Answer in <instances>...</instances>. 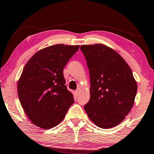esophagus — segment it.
I'll use <instances>...</instances> for the list:
<instances>
[{"label":"esophagus","instance_id":"34e87169","mask_svg":"<svg viewBox=\"0 0 154 154\" xmlns=\"http://www.w3.org/2000/svg\"><path fill=\"white\" fill-rule=\"evenodd\" d=\"M79 92H80V89H77L75 91V94H76V95H77V96H78L79 94Z\"/></svg>","mask_w":154,"mask_h":154}]
</instances>
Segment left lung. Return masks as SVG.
<instances>
[{"label":"left lung","mask_w":154,"mask_h":154,"mask_svg":"<svg viewBox=\"0 0 154 154\" xmlns=\"http://www.w3.org/2000/svg\"><path fill=\"white\" fill-rule=\"evenodd\" d=\"M90 75V99L85 105L96 125L109 129L122 122L137 91L132 69L122 56L106 45H82Z\"/></svg>","instance_id":"obj_1"}]
</instances>
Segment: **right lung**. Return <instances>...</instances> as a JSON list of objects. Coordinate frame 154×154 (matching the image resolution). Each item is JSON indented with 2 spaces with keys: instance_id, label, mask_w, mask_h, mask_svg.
I'll use <instances>...</instances> for the list:
<instances>
[{
  "instance_id": "right-lung-1",
  "label": "right lung",
  "mask_w": 154,
  "mask_h": 154,
  "mask_svg": "<svg viewBox=\"0 0 154 154\" xmlns=\"http://www.w3.org/2000/svg\"><path fill=\"white\" fill-rule=\"evenodd\" d=\"M79 45L56 44L38 51L24 66L17 83L22 107L31 122L42 129L54 128L74 103L65 85L63 69Z\"/></svg>"
}]
</instances>
